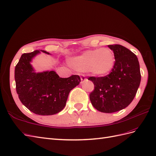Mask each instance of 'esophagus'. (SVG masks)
Instances as JSON below:
<instances>
[{"instance_id": "34e87169", "label": "esophagus", "mask_w": 156, "mask_h": 156, "mask_svg": "<svg viewBox=\"0 0 156 156\" xmlns=\"http://www.w3.org/2000/svg\"><path fill=\"white\" fill-rule=\"evenodd\" d=\"M86 79H87L85 78V76H84V75H81V83H82L84 81H85Z\"/></svg>"}]
</instances>
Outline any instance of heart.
Instances as JSON below:
<instances>
[{
    "mask_svg": "<svg viewBox=\"0 0 156 156\" xmlns=\"http://www.w3.org/2000/svg\"><path fill=\"white\" fill-rule=\"evenodd\" d=\"M71 66L79 71H88L97 77L108 75L115 65V56L108 48L89 50L81 55L71 58Z\"/></svg>",
    "mask_w": 156,
    "mask_h": 156,
    "instance_id": "heart-1",
    "label": "heart"
}]
</instances>
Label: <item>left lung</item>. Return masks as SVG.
I'll return each instance as SVG.
<instances>
[{
    "label": "left lung",
    "mask_w": 156,
    "mask_h": 156,
    "mask_svg": "<svg viewBox=\"0 0 156 156\" xmlns=\"http://www.w3.org/2000/svg\"><path fill=\"white\" fill-rule=\"evenodd\" d=\"M115 56L112 72L105 77H90L94 89L90 94L92 105L104 113L121 110L131 103L139 87L141 75L136 56L120 44L108 45Z\"/></svg>",
    "instance_id": "8db88e82"
}]
</instances>
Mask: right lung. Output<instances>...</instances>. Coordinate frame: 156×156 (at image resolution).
<instances>
[{"instance_id": "right-lung-1", "label": "right lung", "mask_w": 156, "mask_h": 156, "mask_svg": "<svg viewBox=\"0 0 156 156\" xmlns=\"http://www.w3.org/2000/svg\"><path fill=\"white\" fill-rule=\"evenodd\" d=\"M45 50L23 54L16 66L14 77L16 92L22 103L37 115L56 114L64 108L69 92L81 82L79 75L61 78L54 71L37 73L31 62Z\"/></svg>"}]
</instances>
